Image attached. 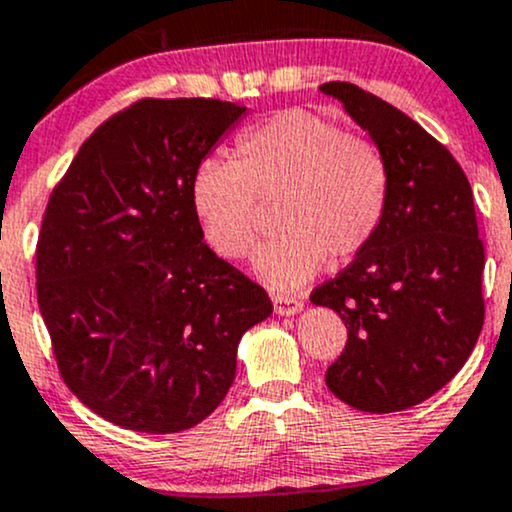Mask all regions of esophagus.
<instances>
[{"mask_svg":"<svg viewBox=\"0 0 512 512\" xmlns=\"http://www.w3.org/2000/svg\"><path fill=\"white\" fill-rule=\"evenodd\" d=\"M272 303H274L276 315L289 317V315H298L303 310V301L296 296H279V293H276V296H272Z\"/></svg>","mask_w":512,"mask_h":512,"instance_id":"esophagus-1","label":"esophagus"}]
</instances>
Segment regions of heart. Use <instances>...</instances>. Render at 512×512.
<instances>
[{
	"label": "heart",
	"instance_id": "heart-1",
	"mask_svg": "<svg viewBox=\"0 0 512 512\" xmlns=\"http://www.w3.org/2000/svg\"><path fill=\"white\" fill-rule=\"evenodd\" d=\"M279 233L252 257L274 289H296L327 255L346 262L378 233L390 199V166L373 139L339 132L325 117L293 108L245 129L236 161L209 156L190 178V207L216 255H248L257 202H272Z\"/></svg>",
	"mask_w": 512,
	"mask_h": 512
}]
</instances>
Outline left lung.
<instances>
[{
  "instance_id": "8db88e82",
  "label": "left lung",
  "mask_w": 512,
  "mask_h": 512,
  "mask_svg": "<svg viewBox=\"0 0 512 512\" xmlns=\"http://www.w3.org/2000/svg\"><path fill=\"white\" fill-rule=\"evenodd\" d=\"M320 91L344 105L390 166L375 238L310 296L349 332L325 383L349 407L390 414L448 385L479 339L484 245L472 187L450 151L395 105L346 81Z\"/></svg>"
}]
</instances>
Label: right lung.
<instances>
[{"label":"right lung","mask_w":512,"mask_h":512,"mask_svg":"<svg viewBox=\"0 0 512 512\" xmlns=\"http://www.w3.org/2000/svg\"><path fill=\"white\" fill-rule=\"evenodd\" d=\"M245 115L214 98H146L86 139L45 209L38 305L88 409L139 433L204 421L236 378L267 291L204 243L190 178Z\"/></svg>","instance_id":"right-lung-1"}]
</instances>
